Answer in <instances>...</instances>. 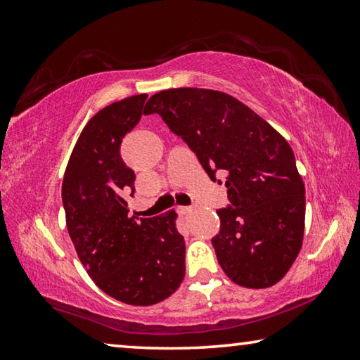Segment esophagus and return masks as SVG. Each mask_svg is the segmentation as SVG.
<instances>
[{"mask_svg":"<svg viewBox=\"0 0 360 360\" xmlns=\"http://www.w3.org/2000/svg\"><path fill=\"white\" fill-rule=\"evenodd\" d=\"M192 211H193L192 206H179V208H178V212L181 216H188Z\"/></svg>","mask_w":360,"mask_h":360,"instance_id":"esophagus-1","label":"esophagus"}]
</instances>
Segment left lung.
<instances>
[{"label":"left lung","mask_w":360,"mask_h":360,"mask_svg":"<svg viewBox=\"0 0 360 360\" xmlns=\"http://www.w3.org/2000/svg\"><path fill=\"white\" fill-rule=\"evenodd\" d=\"M144 114H158L212 181L225 176L230 205L217 210L212 246L231 281L270 288L300 252L304 186L288 141L233 96L208 89H169L152 95Z\"/></svg>","instance_id":"1"}]
</instances>
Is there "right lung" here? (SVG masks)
<instances>
[{"instance_id": "right-lung-1", "label": "right lung", "mask_w": 360, "mask_h": 360, "mask_svg": "<svg viewBox=\"0 0 360 360\" xmlns=\"http://www.w3.org/2000/svg\"><path fill=\"white\" fill-rule=\"evenodd\" d=\"M148 95L103 108L87 122L66 167L62 202L79 260L108 295L149 307L165 300L186 275V243L176 212L138 219L125 193L136 174L120 157L122 139L135 129Z\"/></svg>"}]
</instances>
